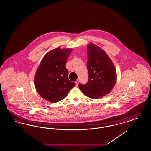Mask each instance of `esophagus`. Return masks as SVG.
<instances>
[{"label":"esophagus","instance_id":"34e87169","mask_svg":"<svg viewBox=\"0 0 151 151\" xmlns=\"http://www.w3.org/2000/svg\"><path fill=\"white\" fill-rule=\"evenodd\" d=\"M75 83H76V86H78V84H79V81H75Z\"/></svg>","mask_w":151,"mask_h":151}]
</instances>
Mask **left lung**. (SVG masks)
Listing matches in <instances>:
<instances>
[{
  "label": "left lung",
  "instance_id": "1",
  "mask_svg": "<svg viewBox=\"0 0 151 151\" xmlns=\"http://www.w3.org/2000/svg\"><path fill=\"white\" fill-rule=\"evenodd\" d=\"M87 67L88 81L79 88L86 96L92 99H100L111 91L116 84V70L108 55L100 47L93 43L87 47Z\"/></svg>",
  "mask_w": 151,
  "mask_h": 151
}]
</instances>
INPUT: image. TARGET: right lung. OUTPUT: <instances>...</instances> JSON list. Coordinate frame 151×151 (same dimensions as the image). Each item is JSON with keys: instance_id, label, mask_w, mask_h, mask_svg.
<instances>
[{"instance_id": "add662e5", "label": "right lung", "mask_w": 151, "mask_h": 151, "mask_svg": "<svg viewBox=\"0 0 151 151\" xmlns=\"http://www.w3.org/2000/svg\"><path fill=\"white\" fill-rule=\"evenodd\" d=\"M70 48H56L43 57L35 76V89L40 96L50 102H58L65 98L76 83L68 79L66 61Z\"/></svg>"}]
</instances>
